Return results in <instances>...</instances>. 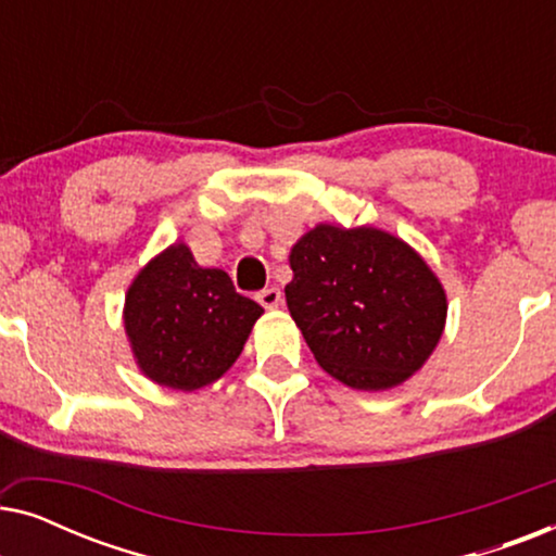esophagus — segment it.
Masks as SVG:
<instances>
[{
    "mask_svg": "<svg viewBox=\"0 0 556 556\" xmlns=\"http://www.w3.org/2000/svg\"><path fill=\"white\" fill-rule=\"evenodd\" d=\"M257 301H261L263 308H278L280 301H283V295H280L278 288H265V291L257 293Z\"/></svg>",
    "mask_w": 556,
    "mask_h": 556,
    "instance_id": "1",
    "label": "esophagus"
}]
</instances>
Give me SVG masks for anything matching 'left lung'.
<instances>
[{
    "mask_svg": "<svg viewBox=\"0 0 556 556\" xmlns=\"http://www.w3.org/2000/svg\"><path fill=\"white\" fill-rule=\"evenodd\" d=\"M286 303L318 367L352 390L407 382L445 331L447 295L425 257L379 227L321 223L288 255Z\"/></svg>",
    "mask_w": 556,
    "mask_h": 556,
    "instance_id": "8db88e82",
    "label": "left lung"
}]
</instances>
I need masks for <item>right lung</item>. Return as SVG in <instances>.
I'll use <instances>...</instances> for the list:
<instances>
[{"mask_svg": "<svg viewBox=\"0 0 556 556\" xmlns=\"http://www.w3.org/2000/svg\"><path fill=\"white\" fill-rule=\"evenodd\" d=\"M263 308L235 291L219 268H202L187 242H174L136 273L124 329L134 362L151 382L194 392L238 362Z\"/></svg>", "mask_w": 556, "mask_h": 556, "instance_id": "obj_1", "label": "right lung"}]
</instances>
